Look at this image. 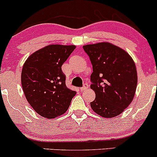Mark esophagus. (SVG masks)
Segmentation results:
<instances>
[{"label": "esophagus", "mask_w": 157, "mask_h": 157, "mask_svg": "<svg viewBox=\"0 0 157 157\" xmlns=\"http://www.w3.org/2000/svg\"><path fill=\"white\" fill-rule=\"evenodd\" d=\"M88 88V85L87 83H85L83 85V86H82V88H80V90H81V91H83V90H86Z\"/></svg>", "instance_id": "obj_1"}]
</instances>
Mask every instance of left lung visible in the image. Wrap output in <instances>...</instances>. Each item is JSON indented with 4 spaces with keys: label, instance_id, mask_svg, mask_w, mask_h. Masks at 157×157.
Masks as SVG:
<instances>
[{
    "label": "left lung",
    "instance_id": "8db88e82",
    "mask_svg": "<svg viewBox=\"0 0 157 157\" xmlns=\"http://www.w3.org/2000/svg\"><path fill=\"white\" fill-rule=\"evenodd\" d=\"M93 66V110L104 118L121 114L132 101L137 84L135 63L125 50L109 42L83 46Z\"/></svg>",
    "mask_w": 157,
    "mask_h": 157
}]
</instances>
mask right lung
<instances>
[{"mask_svg":"<svg viewBox=\"0 0 157 157\" xmlns=\"http://www.w3.org/2000/svg\"><path fill=\"white\" fill-rule=\"evenodd\" d=\"M76 47L50 44L31 54L22 67L21 82L26 99L41 116L55 118L65 113L76 91L66 86L63 63Z\"/></svg>","mask_w":157,"mask_h":157,"instance_id":"1","label":"right lung"}]
</instances>
